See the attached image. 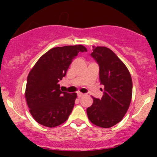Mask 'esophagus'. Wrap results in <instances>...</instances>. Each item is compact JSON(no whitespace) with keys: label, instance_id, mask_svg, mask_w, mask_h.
<instances>
[{"label":"esophagus","instance_id":"esophagus-1","mask_svg":"<svg viewBox=\"0 0 157 157\" xmlns=\"http://www.w3.org/2000/svg\"><path fill=\"white\" fill-rule=\"evenodd\" d=\"M84 96V94L83 93H77V96H78V98H81L82 96Z\"/></svg>","mask_w":157,"mask_h":157}]
</instances>
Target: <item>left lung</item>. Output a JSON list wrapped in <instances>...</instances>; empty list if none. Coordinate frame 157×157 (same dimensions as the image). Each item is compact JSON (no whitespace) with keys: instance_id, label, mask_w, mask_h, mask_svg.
<instances>
[{"instance_id":"obj_1","label":"left lung","mask_w":157,"mask_h":157,"mask_svg":"<svg viewBox=\"0 0 157 157\" xmlns=\"http://www.w3.org/2000/svg\"><path fill=\"white\" fill-rule=\"evenodd\" d=\"M91 56L99 66V80L104 92L102 99L93 97V105L86 113L93 124L109 128L120 122L129 108L132 80L125 64L111 49L93 46Z\"/></svg>"}]
</instances>
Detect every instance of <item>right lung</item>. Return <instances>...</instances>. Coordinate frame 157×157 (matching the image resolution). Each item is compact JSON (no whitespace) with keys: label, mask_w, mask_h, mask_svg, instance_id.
<instances>
[{"label":"right lung","mask_w":157,"mask_h":157,"mask_svg":"<svg viewBox=\"0 0 157 157\" xmlns=\"http://www.w3.org/2000/svg\"><path fill=\"white\" fill-rule=\"evenodd\" d=\"M86 51L81 45L53 48L44 54L30 71L25 98L29 112L39 124L54 128L67 121L77 93L61 91L58 82L66 75L73 59Z\"/></svg>","instance_id":"right-lung-1"}]
</instances>
